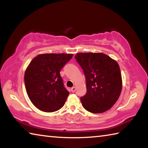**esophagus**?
Masks as SVG:
<instances>
[{
    "instance_id": "1",
    "label": "esophagus",
    "mask_w": 148,
    "mask_h": 148,
    "mask_svg": "<svg viewBox=\"0 0 148 148\" xmlns=\"http://www.w3.org/2000/svg\"><path fill=\"white\" fill-rule=\"evenodd\" d=\"M71 91L72 92H74L75 91H76V87H72V88H71Z\"/></svg>"
}]
</instances>
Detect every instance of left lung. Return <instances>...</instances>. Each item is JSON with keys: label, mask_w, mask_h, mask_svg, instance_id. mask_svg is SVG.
Instances as JSON below:
<instances>
[{"label": "left lung", "mask_w": 148, "mask_h": 148, "mask_svg": "<svg viewBox=\"0 0 148 148\" xmlns=\"http://www.w3.org/2000/svg\"><path fill=\"white\" fill-rule=\"evenodd\" d=\"M75 59L86 77L87 92L80 98L84 108L93 114L111 108L122 89L118 63L102 53H79Z\"/></svg>", "instance_id": "8db88e82"}]
</instances>
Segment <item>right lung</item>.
I'll return each mask as SVG.
<instances>
[{
  "instance_id": "obj_1",
  "label": "right lung",
  "mask_w": 148,
  "mask_h": 148,
  "mask_svg": "<svg viewBox=\"0 0 148 148\" xmlns=\"http://www.w3.org/2000/svg\"><path fill=\"white\" fill-rule=\"evenodd\" d=\"M73 55L44 53L30 62L24 81L31 101L39 110L53 112L64 106L69 92L65 88L60 71Z\"/></svg>"
}]
</instances>
